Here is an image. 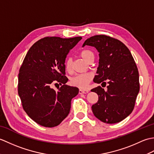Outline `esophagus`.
Instances as JSON below:
<instances>
[{
  "label": "esophagus",
  "instance_id": "1",
  "mask_svg": "<svg viewBox=\"0 0 154 154\" xmlns=\"http://www.w3.org/2000/svg\"><path fill=\"white\" fill-rule=\"evenodd\" d=\"M89 93V91L88 90H82V89H79V94H86Z\"/></svg>",
  "mask_w": 154,
  "mask_h": 154
}]
</instances>
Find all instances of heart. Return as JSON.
<instances>
[{"label": "heart", "mask_w": 154, "mask_h": 154, "mask_svg": "<svg viewBox=\"0 0 154 154\" xmlns=\"http://www.w3.org/2000/svg\"><path fill=\"white\" fill-rule=\"evenodd\" d=\"M81 56L88 62H91L94 60V54L92 51L88 49H85L81 52ZM65 68L66 71L70 73L73 69V60L71 58H67L65 63ZM93 75L91 73H85L77 74L71 78L70 83L73 86L77 87L79 89H85L87 87L91 81L93 79Z\"/></svg>", "instance_id": "obj_1"}]
</instances>
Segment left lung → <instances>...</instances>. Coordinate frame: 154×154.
Segmentation results:
<instances>
[{
	"mask_svg": "<svg viewBox=\"0 0 154 154\" xmlns=\"http://www.w3.org/2000/svg\"><path fill=\"white\" fill-rule=\"evenodd\" d=\"M86 45L94 47L99 53L97 75L93 81L106 86V81L109 84L106 91L100 86L91 90L99 95L97 103L91 107L93 112L104 123L119 122L132 112L140 91L134 60L122 42L105 35L88 38L83 47Z\"/></svg>",
	"mask_w": 154,
	"mask_h": 154,
	"instance_id": "left-lung-1",
	"label": "left lung"
}]
</instances>
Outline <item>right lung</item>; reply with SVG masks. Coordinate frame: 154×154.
Masks as SVG:
<instances>
[{"label": "right lung", "mask_w": 154, "mask_h": 154, "mask_svg": "<svg viewBox=\"0 0 154 154\" xmlns=\"http://www.w3.org/2000/svg\"><path fill=\"white\" fill-rule=\"evenodd\" d=\"M82 38L45 37L32 45L20 68L18 92L29 117L44 127L59 125L69 113L78 88L65 85V62ZM59 83L57 91L51 87Z\"/></svg>", "instance_id": "1"}]
</instances>
